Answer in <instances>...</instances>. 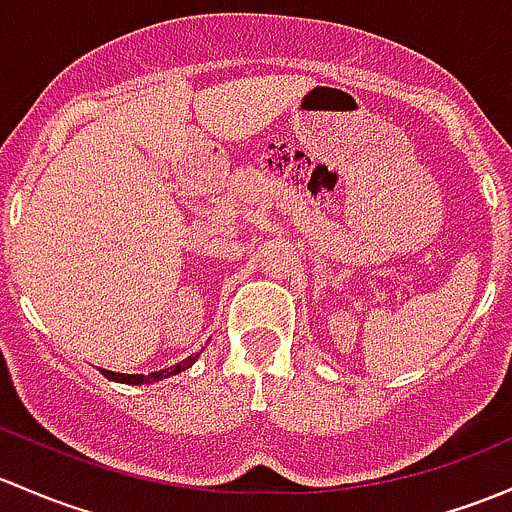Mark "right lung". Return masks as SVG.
Instances as JSON below:
<instances>
[{
    "label": "right lung",
    "instance_id": "1",
    "mask_svg": "<svg viewBox=\"0 0 512 512\" xmlns=\"http://www.w3.org/2000/svg\"><path fill=\"white\" fill-rule=\"evenodd\" d=\"M201 353H193L188 355L186 360H181V363L171 365V368H164V370H157V373H149V375H127V373H112V370H105L100 368V373L105 375L107 380H115V383H125V385H147V383H157V380H164V378H171V375H179L184 373V370L191 368L193 363H196V358Z\"/></svg>",
    "mask_w": 512,
    "mask_h": 512
}]
</instances>
